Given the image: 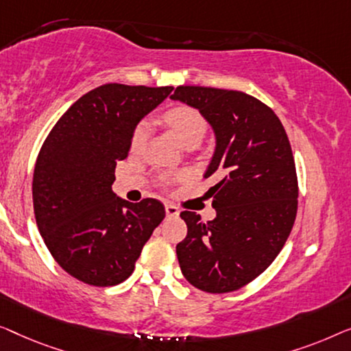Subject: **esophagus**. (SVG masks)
I'll return each mask as SVG.
<instances>
[{
    "label": "esophagus",
    "mask_w": 351,
    "mask_h": 351,
    "mask_svg": "<svg viewBox=\"0 0 351 351\" xmlns=\"http://www.w3.org/2000/svg\"><path fill=\"white\" fill-rule=\"evenodd\" d=\"M165 213L169 218H176V216L180 215V210H178V206L173 204H165Z\"/></svg>",
    "instance_id": "34e87169"
}]
</instances>
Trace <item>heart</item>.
I'll return each mask as SVG.
<instances>
[{"mask_svg":"<svg viewBox=\"0 0 351 351\" xmlns=\"http://www.w3.org/2000/svg\"><path fill=\"white\" fill-rule=\"evenodd\" d=\"M165 122L182 146L191 141L200 143L206 135V132H208V121L194 106L180 105L171 108L170 111L165 112ZM147 133H149V125L146 122H140L135 127L130 140L132 151L141 149L143 145L146 143Z\"/></svg>","mask_w":351,"mask_h":351,"instance_id":"b5f03b06","label":"heart"}]
</instances>
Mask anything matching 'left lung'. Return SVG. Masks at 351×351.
Wrapping results in <instances>:
<instances>
[{
  "label": "left lung",
  "mask_w": 351,
  "mask_h": 351,
  "mask_svg": "<svg viewBox=\"0 0 351 351\" xmlns=\"http://www.w3.org/2000/svg\"><path fill=\"white\" fill-rule=\"evenodd\" d=\"M173 100L199 110L216 133L205 178L216 218L181 211V272L206 293L237 291L264 272L288 240L298 213V173L285 127L258 98L226 88L180 86Z\"/></svg>",
  "instance_id": "obj_1"
}]
</instances>
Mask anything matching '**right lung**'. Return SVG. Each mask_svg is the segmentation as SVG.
<instances>
[{
	"mask_svg": "<svg viewBox=\"0 0 351 351\" xmlns=\"http://www.w3.org/2000/svg\"><path fill=\"white\" fill-rule=\"evenodd\" d=\"M171 90L105 84L73 103L43 143L33 173L34 218L52 258L82 283L125 281L165 218L162 202L130 204L111 186L138 122Z\"/></svg>",
	"mask_w": 351,
	"mask_h": 351,
	"instance_id": "right-lung-1",
	"label": "right lung"
}]
</instances>
